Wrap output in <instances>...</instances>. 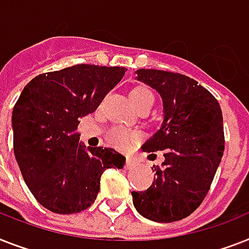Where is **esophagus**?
<instances>
[{"label": "esophagus", "mask_w": 249, "mask_h": 249, "mask_svg": "<svg viewBox=\"0 0 249 249\" xmlns=\"http://www.w3.org/2000/svg\"><path fill=\"white\" fill-rule=\"evenodd\" d=\"M135 161L133 159H130V157H128V159H126V161H125V167H126V169H133V167L135 166Z\"/></svg>", "instance_id": "34e87169"}]
</instances>
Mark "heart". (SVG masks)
<instances>
[{
  "label": "heart",
  "instance_id": "1",
  "mask_svg": "<svg viewBox=\"0 0 249 249\" xmlns=\"http://www.w3.org/2000/svg\"><path fill=\"white\" fill-rule=\"evenodd\" d=\"M130 100L137 108L144 106L152 107L153 102H155V96L147 87L138 86L130 90ZM106 139L108 144L115 148L126 151L141 139V133L123 128V126H114L107 130Z\"/></svg>",
  "mask_w": 249,
  "mask_h": 249
}]
</instances>
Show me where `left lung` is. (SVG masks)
<instances>
[{
    "label": "left lung",
    "mask_w": 249,
    "mask_h": 249,
    "mask_svg": "<svg viewBox=\"0 0 249 249\" xmlns=\"http://www.w3.org/2000/svg\"><path fill=\"white\" fill-rule=\"evenodd\" d=\"M135 74L162 98V125L142 149L162 151L165 161L153 166L156 178L147 191L131 192L133 203L145 219L173 223L195 212L209 193L225 148L223 112L215 97L189 76L153 69Z\"/></svg>",
    "instance_id": "obj_1"
}]
</instances>
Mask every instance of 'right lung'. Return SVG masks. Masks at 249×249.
<instances>
[{
    "mask_svg": "<svg viewBox=\"0 0 249 249\" xmlns=\"http://www.w3.org/2000/svg\"><path fill=\"white\" fill-rule=\"evenodd\" d=\"M126 69L80 64L32 79L13 111L14 153L32 195L54 213L87 210L106 169H121L114 148L79 143L80 119L100 106Z\"/></svg>",
    "mask_w": 249,
    "mask_h": 249,
    "instance_id": "1",
    "label": "right lung"
}]
</instances>
